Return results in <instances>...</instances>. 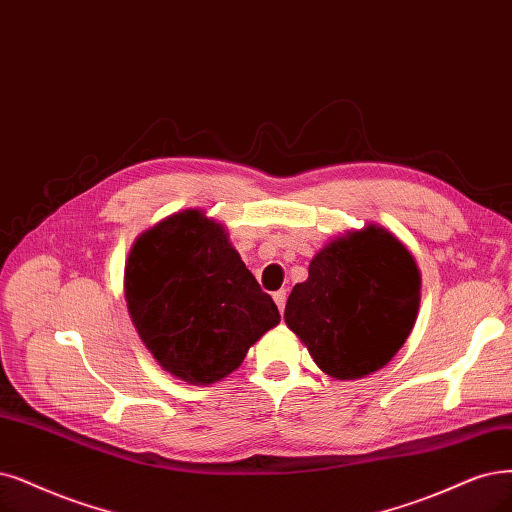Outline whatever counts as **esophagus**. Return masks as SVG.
Returning <instances> with one entry per match:
<instances>
[{"instance_id": "34e87169", "label": "esophagus", "mask_w": 512, "mask_h": 512, "mask_svg": "<svg viewBox=\"0 0 512 512\" xmlns=\"http://www.w3.org/2000/svg\"><path fill=\"white\" fill-rule=\"evenodd\" d=\"M272 297H274V301H276L278 310H280V312L285 310V304H287V291H285V289H280V291H276Z\"/></svg>"}]
</instances>
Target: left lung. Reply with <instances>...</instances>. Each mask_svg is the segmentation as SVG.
I'll return each instance as SVG.
<instances>
[{
    "label": "left lung",
    "mask_w": 512,
    "mask_h": 512,
    "mask_svg": "<svg viewBox=\"0 0 512 512\" xmlns=\"http://www.w3.org/2000/svg\"><path fill=\"white\" fill-rule=\"evenodd\" d=\"M420 270L405 244L367 225L329 242L293 287L287 327L314 363L337 380H358L399 352L420 308Z\"/></svg>",
    "instance_id": "left-lung-1"
}]
</instances>
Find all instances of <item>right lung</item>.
<instances>
[{"label":"right lung","mask_w":512,"mask_h":512,"mask_svg":"<svg viewBox=\"0 0 512 512\" xmlns=\"http://www.w3.org/2000/svg\"><path fill=\"white\" fill-rule=\"evenodd\" d=\"M124 295L160 367L196 386L236 371L257 339L280 323L225 227L194 208L166 217L132 244Z\"/></svg>","instance_id":"add662e5"}]
</instances>
